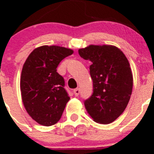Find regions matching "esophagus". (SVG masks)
<instances>
[{"label": "esophagus", "mask_w": 154, "mask_h": 154, "mask_svg": "<svg viewBox=\"0 0 154 154\" xmlns=\"http://www.w3.org/2000/svg\"><path fill=\"white\" fill-rule=\"evenodd\" d=\"M73 92H74V94L76 96H78L79 95V93H80V89H79V88H78V89H75Z\"/></svg>", "instance_id": "esophagus-1"}]
</instances>
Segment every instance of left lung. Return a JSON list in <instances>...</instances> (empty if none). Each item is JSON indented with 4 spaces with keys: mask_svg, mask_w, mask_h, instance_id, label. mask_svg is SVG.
<instances>
[{
    "mask_svg": "<svg viewBox=\"0 0 154 154\" xmlns=\"http://www.w3.org/2000/svg\"><path fill=\"white\" fill-rule=\"evenodd\" d=\"M79 54L92 64V96L84 101L87 112L96 123L108 124L117 119L130 101L133 75L123 51L112 45H90Z\"/></svg>",
    "mask_w": 154,
    "mask_h": 154,
    "instance_id": "obj_1",
    "label": "left lung"
}]
</instances>
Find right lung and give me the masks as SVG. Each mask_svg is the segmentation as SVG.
Returning <instances> with one entry per match:
<instances>
[{"mask_svg": "<svg viewBox=\"0 0 154 154\" xmlns=\"http://www.w3.org/2000/svg\"><path fill=\"white\" fill-rule=\"evenodd\" d=\"M72 50L59 46L37 48L28 57L21 76L22 101L34 120L51 126L62 117L70 99L65 89V80L57 67Z\"/></svg>", "mask_w": 154, "mask_h": 154, "instance_id": "add662e5", "label": "right lung"}]
</instances>
